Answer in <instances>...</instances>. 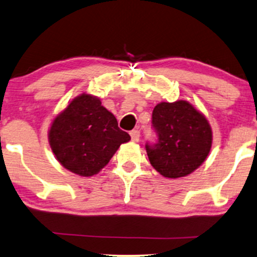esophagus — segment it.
Wrapping results in <instances>:
<instances>
[{
	"instance_id": "1",
	"label": "esophagus",
	"mask_w": 257,
	"mask_h": 257,
	"mask_svg": "<svg viewBox=\"0 0 257 257\" xmlns=\"http://www.w3.org/2000/svg\"><path fill=\"white\" fill-rule=\"evenodd\" d=\"M130 135H131L132 142L137 143V142L139 141V137H141V132H139L138 130H132V131L130 132Z\"/></svg>"
}]
</instances>
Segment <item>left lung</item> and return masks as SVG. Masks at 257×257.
<instances>
[{"label": "left lung", "instance_id": "1", "mask_svg": "<svg viewBox=\"0 0 257 257\" xmlns=\"http://www.w3.org/2000/svg\"><path fill=\"white\" fill-rule=\"evenodd\" d=\"M153 125L158 143L147 145L151 166L168 179L192 174L205 162L212 148V127L208 120L191 102H160L153 112Z\"/></svg>", "mask_w": 257, "mask_h": 257}]
</instances>
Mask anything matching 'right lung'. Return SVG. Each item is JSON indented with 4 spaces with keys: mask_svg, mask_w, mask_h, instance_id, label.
<instances>
[{
    "mask_svg": "<svg viewBox=\"0 0 257 257\" xmlns=\"http://www.w3.org/2000/svg\"><path fill=\"white\" fill-rule=\"evenodd\" d=\"M47 138L61 166L83 177L99 174L120 145L131 139L99 97L88 93L74 97L57 114Z\"/></svg>",
    "mask_w": 257,
    "mask_h": 257,
    "instance_id": "obj_1",
    "label": "right lung"
}]
</instances>
